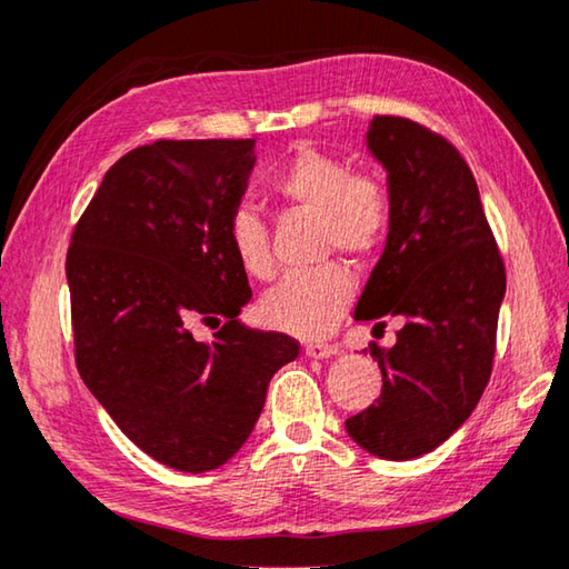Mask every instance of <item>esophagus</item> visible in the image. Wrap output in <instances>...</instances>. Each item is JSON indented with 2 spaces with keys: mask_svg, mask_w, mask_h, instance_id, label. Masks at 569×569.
<instances>
[{
  "mask_svg": "<svg viewBox=\"0 0 569 569\" xmlns=\"http://www.w3.org/2000/svg\"><path fill=\"white\" fill-rule=\"evenodd\" d=\"M335 352H338V348L330 346V342H307L305 346L307 358H330Z\"/></svg>",
  "mask_w": 569,
  "mask_h": 569,
  "instance_id": "1",
  "label": "esophagus"
}]
</instances>
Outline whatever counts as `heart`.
Returning a JSON list of instances; mask_svg holds the SVG:
<instances>
[{
  "instance_id": "obj_1",
  "label": "heart",
  "mask_w": 569,
  "mask_h": 569,
  "mask_svg": "<svg viewBox=\"0 0 569 569\" xmlns=\"http://www.w3.org/2000/svg\"><path fill=\"white\" fill-rule=\"evenodd\" d=\"M279 201L318 213L322 251L368 257L388 234L393 201L386 181L372 171H356L346 158L315 146H300L272 181ZM239 267L254 279H272L277 262L264 219L251 207L234 209L227 227ZM352 274L338 262L287 274L264 295L259 312L269 328L297 338H318L342 318L352 300Z\"/></svg>"
}]
</instances>
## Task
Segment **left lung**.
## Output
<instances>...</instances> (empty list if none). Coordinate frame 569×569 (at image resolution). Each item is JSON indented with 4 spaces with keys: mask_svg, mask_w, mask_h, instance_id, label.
<instances>
[{
    "mask_svg": "<svg viewBox=\"0 0 569 569\" xmlns=\"http://www.w3.org/2000/svg\"><path fill=\"white\" fill-rule=\"evenodd\" d=\"M370 153L386 166L393 219L362 290L356 320L386 328L393 348L370 342L383 390L350 416V439L388 461L441 446L477 408L491 378L507 272L469 163L416 120L376 116Z\"/></svg>",
    "mask_w": 569,
    "mask_h": 569,
    "instance_id": "left-lung-1",
    "label": "left lung"
}]
</instances>
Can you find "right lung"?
<instances>
[{
    "label": "right lung",
    "instance_id": "add662e5",
    "mask_svg": "<svg viewBox=\"0 0 569 569\" xmlns=\"http://www.w3.org/2000/svg\"><path fill=\"white\" fill-rule=\"evenodd\" d=\"M251 166V138L133 148L74 223L64 262L82 383L138 449L189 473L241 449L269 380L300 356L290 335L237 320L251 287L227 227ZM219 319L211 343L192 338Z\"/></svg>",
    "mask_w": 569,
    "mask_h": 569
}]
</instances>
